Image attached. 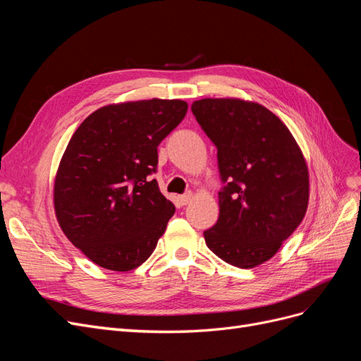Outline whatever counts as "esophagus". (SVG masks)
Returning <instances> with one entry per match:
<instances>
[{
	"mask_svg": "<svg viewBox=\"0 0 361 361\" xmlns=\"http://www.w3.org/2000/svg\"><path fill=\"white\" fill-rule=\"evenodd\" d=\"M191 199H192V192H187V194H183V195H179L178 202H179V204L185 206V204H188L191 202Z\"/></svg>",
	"mask_w": 361,
	"mask_h": 361,
	"instance_id": "1",
	"label": "esophagus"
}]
</instances>
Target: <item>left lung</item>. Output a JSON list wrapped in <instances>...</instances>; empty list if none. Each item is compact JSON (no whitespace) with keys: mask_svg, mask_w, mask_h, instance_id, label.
I'll list each match as a JSON object with an SVG mask.
<instances>
[{"mask_svg":"<svg viewBox=\"0 0 361 361\" xmlns=\"http://www.w3.org/2000/svg\"><path fill=\"white\" fill-rule=\"evenodd\" d=\"M191 111L216 147L220 216L203 232L227 264L255 268L274 256L309 204V170L281 120L241 99L194 101Z\"/></svg>","mask_w":361,"mask_h":361,"instance_id":"left-lung-1","label":"left lung"}]
</instances>
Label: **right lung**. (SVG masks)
I'll return each mask as SVG.
<instances>
[{"instance_id": "add662e5", "label": "right lung", "mask_w": 361, "mask_h": 361, "mask_svg": "<svg viewBox=\"0 0 361 361\" xmlns=\"http://www.w3.org/2000/svg\"><path fill=\"white\" fill-rule=\"evenodd\" d=\"M179 99L106 105L75 130L54 183L69 241L96 265L130 271L154 253L174 204L150 179L158 146L187 114Z\"/></svg>"}]
</instances>
